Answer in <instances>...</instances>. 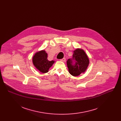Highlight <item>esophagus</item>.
I'll return each instance as SVG.
<instances>
[{
	"label": "esophagus",
	"instance_id": "1",
	"mask_svg": "<svg viewBox=\"0 0 121 121\" xmlns=\"http://www.w3.org/2000/svg\"><path fill=\"white\" fill-rule=\"evenodd\" d=\"M60 61L62 62H65V58H63L61 59H60Z\"/></svg>",
	"mask_w": 121,
	"mask_h": 121
}]
</instances>
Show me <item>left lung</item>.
I'll return each instance as SVG.
<instances>
[{"mask_svg":"<svg viewBox=\"0 0 121 121\" xmlns=\"http://www.w3.org/2000/svg\"><path fill=\"white\" fill-rule=\"evenodd\" d=\"M66 63L69 73L76 77L87 69L89 64V59L84 50L77 49L74 51L72 58L68 59Z\"/></svg>","mask_w":121,"mask_h":121,"instance_id":"obj_1","label":"left lung"}]
</instances>
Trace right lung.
<instances>
[{"mask_svg":"<svg viewBox=\"0 0 121 121\" xmlns=\"http://www.w3.org/2000/svg\"><path fill=\"white\" fill-rule=\"evenodd\" d=\"M32 62L38 70L43 73H45L48 72L49 69L52 66L55 61H49L47 59V54L44 50H42L34 55Z\"/></svg>","mask_w":121,"mask_h":121,"instance_id":"right-lung-1","label":"right lung"}]
</instances>
